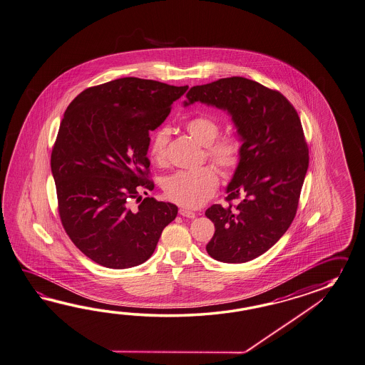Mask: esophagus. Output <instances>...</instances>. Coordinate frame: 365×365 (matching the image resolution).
I'll use <instances>...</instances> for the list:
<instances>
[{"instance_id": "1", "label": "esophagus", "mask_w": 365, "mask_h": 365, "mask_svg": "<svg viewBox=\"0 0 365 365\" xmlns=\"http://www.w3.org/2000/svg\"><path fill=\"white\" fill-rule=\"evenodd\" d=\"M178 212H180V215H182V217H187V218H195V212H190V210H187V209H185V207H181V209L178 210Z\"/></svg>"}]
</instances>
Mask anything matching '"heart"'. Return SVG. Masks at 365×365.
<instances>
[{"mask_svg": "<svg viewBox=\"0 0 365 365\" xmlns=\"http://www.w3.org/2000/svg\"><path fill=\"white\" fill-rule=\"evenodd\" d=\"M187 133L200 145L206 147V156L223 173L230 175L237 170L243 145L235 135L220 134V125L215 119L207 115H198L185 123ZM170 135L165 128H160L153 134L150 145V153L153 160L163 164L167 159V147ZM218 175L212 167H204L197 170H180L163 182L164 193L170 201L184 207H198L212 197L218 187Z\"/></svg>", "mask_w": 365, "mask_h": 365, "instance_id": "obj_1", "label": "heart"}]
</instances>
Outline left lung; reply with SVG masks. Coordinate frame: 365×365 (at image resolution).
I'll use <instances>...</instances> for the list:
<instances>
[{
	"mask_svg": "<svg viewBox=\"0 0 365 365\" xmlns=\"http://www.w3.org/2000/svg\"><path fill=\"white\" fill-rule=\"evenodd\" d=\"M195 102L227 110L243 145L226 189L229 206L205 212L215 226L206 251L222 263H246L267 252L296 217L309 167L302 125L280 92L245 77L193 86L184 106ZM237 197L241 201L232 207Z\"/></svg>",
	"mask_w": 365,
	"mask_h": 365,
	"instance_id": "1",
	"label": "left lung"
}]
</instances>
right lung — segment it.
<instances>
[{"label": "right lung", "mask_w": 365, "mask_h": 365, "mask_svg": "<svg viewBox=\"0 0 365 365\" xmlns=\"http://www.w3.org/2000/svg\"><path fill=\"white\" fill-rule=\"evenodd\" d=\"M187 91L123 77L85 89L69 103L51 153L61 225L94 263L125 269L145 263L178 206L145 197L153 190L147 151L172 103Z\"/></svg>", "instance_id": "add662e5"}]
</instances>
